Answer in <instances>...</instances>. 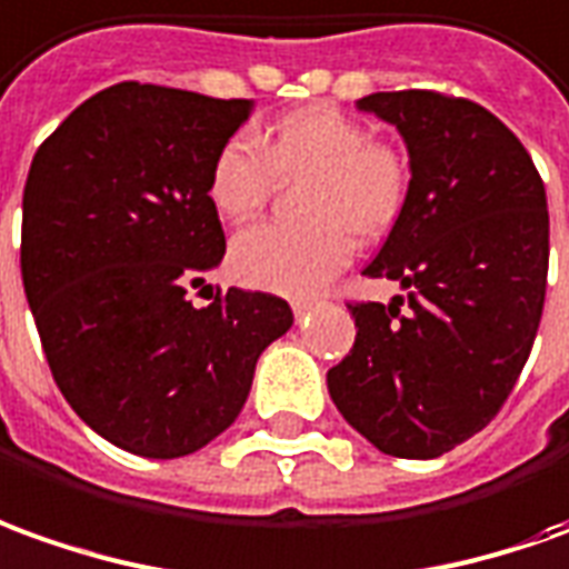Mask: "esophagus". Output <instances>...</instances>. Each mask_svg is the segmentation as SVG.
<instances>
[{
    "mask_svg": "<svg viewBox=\"0 0 569 569\" xmlns=\"http://www.w3.org/2000/svg\"><path fill=\"white\" fill-rule=\"evenodd\" d=\"M312 307H316V300H309V297H300V300H293L291 303L293 316H297V319H303V316H307Z\"/></svg>",
    "mask_w": 569,
    "mask_h": 569,
    "instance_id": "34e87169",
    "label": "esophagus"
}]
</instances>
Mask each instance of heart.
<instances>
[{
    "label": "heart",
    "instance_id": "1",
    "mask_svg": "<svg viewBox=\"0 0 569 569\" xmlns=\"http://www.w3.org/2000/svg\"><path fill=\"white\" fill-rule=\"evenodd\" d=\"M297 182L300 219L260 222L232 241V272L250 288L312 293L350 262L352 234L378 241L402 217L411 194V158L402 144L371 136L366 120L335 104L284 113L247 139L219 144L207 170V198L219 217L260 213L278 182Z\"/></svg>",
    "mask_w": 569,
    "mask_h": 569
}]
</instances>
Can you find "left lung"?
<instances>
[{
	"instance_id": "obj_1",
	"label": "left lung",
	"mask_w": 569,
	"mask_h": 569,
	"mask_svg": "<svg viewBox=\"0 0 569 569\" xmlns=\"http://www.w3.org/2000/svg\"><path fill=\"white\" fill-rule=\"evenodd\" d=\"M359 108L409 144V203L366 266L409 293L347 303L356 343L328 371V393L387 456L437 458L496 418L530 356L548 281L546 186L515 132L471 98L402 89Z\"/></svg>"
}]
</instances>
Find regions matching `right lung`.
<instances>
[{
	"label": "right lung",
	"instance_id": "add662e5",
	"mask_svg": "<svg viewBox=\"0 0 569 569\" xmlns=\"http://www.w3.org/2000/svg\"><path fill=\"white\" fill-rule=\"evenodd\" d=\"M247 113V98L117 82L27 172L21 276L52 378L98 437L136 456L179 458L219 437L260 352L293 325L276 293L188 300L226 253L207 170Z\"/></svg>",
	"mask_w": 569,
	"mask_h": 569
}]
</instances>
